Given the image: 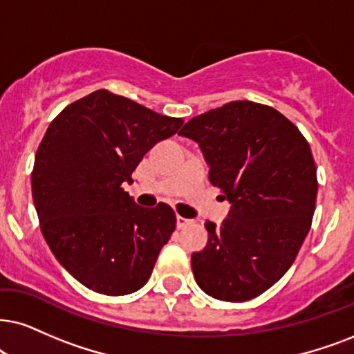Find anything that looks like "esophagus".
Listing matches in <instances>:
<instances>
[{"label":"esophagus","mask_w":354,"mask_h":354,"mask_svg":"<svg viewBox=\"0 0 354 354\" xmlns=\"http://www.w3.org/2000/svg\"><path fill=\"white\" fill-rule=\"evenodd\" d=\"M192 221L191 218H186V217H181V216H176V227L178 229H185L186 225H189Z\"/></svg>","instance_id":"1"}]
</instances>
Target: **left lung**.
Returning a JSON list of instances; mask_svg holds the SVG:
<instances>
[{"mask_svg":"<svg viewBox=\"0 0 354 354\" xmlns=\"http://www.w3.org/2000/svg\"><path fill=\"white\" fill-rule=\"evenodd\" d=\"M178 133L199 145L209 181L230 203L221 225L204 223L207 245L191 254L196 283L218 301H250L286 274L310 230V147L283 114L252 101L196 115Z\"/></svg>","mask_w":354,"mask_h":354,"instance_id":"1","label":"left lung"}]
</instances>
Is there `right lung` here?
<instances>
[{
    "mask_svg": "<svg viewBox=\"0 0 354 354\" xmlns=\"http://www.w3.org/2000/svg\"><path fill=\"white\" fill-rule=\"evenodd\" d=\"M181 125L106 89L71 102L48 125L35 153L34 205L48 248L88 289L125 296L149 281L176 216L165 203L136 204L122 185Z\"/></svg>",
    "mask_w": 354,
    "mask_h": 354,
    "instance_id": "1",
    "label": "right lung"
}]
</instances>
